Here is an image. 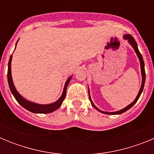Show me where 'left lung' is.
<instances>
[{"instance_id":"8db88e82","label":"left lung","mask_w":154,"mask_h":154,"mask_svg":"<svg viewBox=\"0 0 154 154\" xmlns=\"http://www.w3.org/2000/svg\"><path fill=\"white\" fill-rule=\"evenodd\" d=\"M125 39H127L128 42H130V44L132 46H133V48H134V50H135L136 53H137V56H138L139 59H140V67H141V73H142V77H143V79H142V85H141V87H140V92H139L138 95H137V98L135 99V100L133 102V103H131V104H130L128 106H126V108L123 109L119 110V111H117V112H103V111H101V110H99V109L97 108V107L95 106V105L93 104V103L92 102V100H91V98H90V96H89V100H90L91 103H92V106L94 107L95 109H96L97 110H99V112H103V113H105V114H108V115H116V114H121L123 113V112H126V111H127L128 109H130V108H131L132 106H133V105L135 104L137 102V100L139 99V98H140V96L141 93H142L143 90V87H144V84H145V79H146V73H145V69H144V62H143V57H142V55H141V53L140 52V51H139L138 49V47H137V42H136L135 39L133 38V37L132 36V35H124V37H123Z\"/></svg>"}]
</instances>
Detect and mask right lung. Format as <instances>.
Masks as SVG:
<instances>
[{"label": "right lung", "mask_w": 154, "mask_h": 154, "mask_svg": "<svg viewBox=\"0 0 154 154\" xmlns=\"http://www.w3.org/2000/svg\"><path fill=\"white\" fill-rule=\"evenodd\" d=\"M17 45V43H16ZM11 59H12V55L10 56V59L8 62V85L10 87L11 92H12L13 96H14L15 99L17 101V103L21 105V106L24 107V109H26L27 110L30 111L34 113H50V112H54L55 110L58 109L59 107L61 106L62 102L65 99V95H66V89L69 85V82H70L72 77L68 79V80L65 82V87H64L63 93H62V96L60 99H58V101L55 103H51V104H48V105H40V104H36V103H31V102L28 101L26 99H24L22 96L17 92L15 87L14 85L13 81H12L11 78Z\"/></svg>", "instance_id": "1"}]
</instances>
